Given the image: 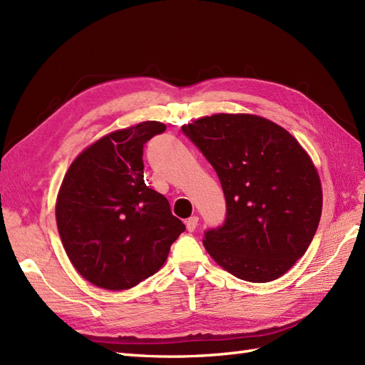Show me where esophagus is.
I'll return each instance as SVG.
<instances>
[{
    "label": "esophagus",
    "instance_id": "esophagus-1",
    "mask_svg": "<svg viewBox=\"0 0 365 365\" xmlns=\"http://www.w3.org/2000/svg\"><path fill=\"white\" fill-rule=\"evenodd\" d=\"M197 223H199V217L197 216H192L188 220H186V230L190 232H192L195 228H197Z\"/></svg>",
    "mask_w": 365,
    "mask_h": 365
}]
</instances>
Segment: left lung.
Instances as JSON below:
<instances>
[{"label":"left lung","instance_id":"8db88e82","mask_svg":"<svg viewBox=\"0 0 365 365\" xmlns=\"http://www.w3.org/2000/svg\"><path fill=\"white\" fill-rule=\"evenodd\" d=\"M216 170L225 222L205 231L216 262L242 280L269 282L310 247L322 212L321 180L297 140L250 114H216L182 128Z\"/></svg>","mask_w":365,"mask_h":365}]
</instances>
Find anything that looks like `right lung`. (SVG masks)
Returning <instances> with one entry per match:
<instances>
[{"label":"right lung","mask_w":365,"mask_h":365,"mask_svg":"<svg viewBox=\"0 0 365 365\" xmlns=\"http://www.w3.org/2000/svg\"><path fill=\"white\" fill-rule=\"evenodd\" d=\"M158 121L115 130L85 149L64 175L55 216L77 272L106 289L153 276L185 231L163 194L143 180V146L165 133Z\"/></svg>","instance_id":"1"}]
</instances>
